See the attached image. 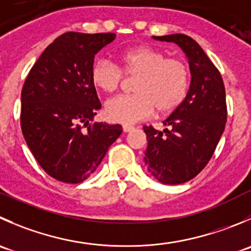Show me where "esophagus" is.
<instances>
[{"label": "esophagus", "mask_w": 251, "mask_h": 251, "mask_svg": "<svg viewBox=\"0 0 251 251\" xmlns=\"http://www.w3.org/2000/svg\"><path fill=\"white\" fill-rule=\"evenodd\" d=\"M133 126H131V125H124L123 126V130H124V132H130L131 130H133Z\"/></svg>", "instance_id": "34e87169"}]
</instances>
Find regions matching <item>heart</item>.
Masks as SVG:
<instances>
[{
  "instance_id": "obj_1",
  "label": "heart",
  "mask_w": 251,
  "mask_h": 251,
  "mask_svg": "<svg viewBox=\"0 0 251 251\" xmlns=\"http://www.w3.org/2000/svg\"><path fill=\"white\" fill-rule=\"evenodd\" d=\"M120 67L99 58L91 69V82L98 91L113 93L123 82V72L137 76L131 96H119L105 104V115L113 123L133 124L152 115L170 114L186 98L191 74L185 61L167 57L164 51L148 45L119 53Z\"/></svg>"
}]
</instances>
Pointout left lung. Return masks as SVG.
I'll use <instances>...</instances> for the list:
<instances>
[{
	"instance_id": "left-lung-1",
	"label": "left lung",
	"mask_w": 251,
	"mask_h": 251,
	"mask_svg": "<svg viewBox=\"0 0 251 251\" xmlns=\"http://www.w3.org/2000/svg\"><path fill=\"white\" fill-rule=\"evenodd\" d=\"M175 43L189 60L191 83L184 103L163 121L158 131L145 126L148 146L147 169L158 181L177 185L195 177L207 165L227 121L226 89L222 76L205 51L185 34L153 36Z\"/></svg>"
}]
</instances>
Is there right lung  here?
Wrapping results in <instances>:
<instances>
[{"label":"right lung","mask_w":251,"mask_h":251,"mask_svg":"<svg viewBox=\"0 0 251 251\" xmlns=\"http://www.w3.org/2000/svg\"><path fill=\"white\" fill-rule=\"evenodd\" d=\"M115 36L62 34L44 50L25 78L22 132L36 162L53 179L84 181L123 132L121 125H89L101 108L91 82L94 56Z\"/></svg>","instance_id":"obj_1"}]
</instances>
